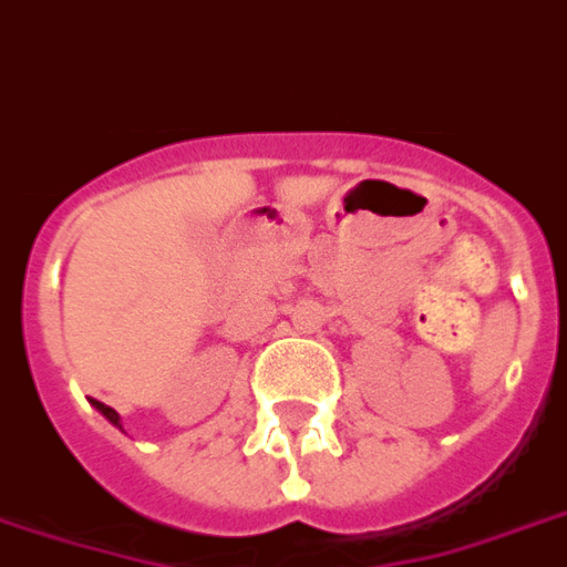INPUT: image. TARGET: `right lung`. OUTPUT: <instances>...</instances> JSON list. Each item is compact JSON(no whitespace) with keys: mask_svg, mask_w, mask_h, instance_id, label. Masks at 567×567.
<instances>
[{"mask_svg":"<svg viewBox=\"0 0 567 567\" xmlns=\"http://www.w3.org/2000/svg\"><path fill=\"white\" fill-rule=\"evenodd\" d=\"M92 405H95V409H99V412H102L104 417L113 423V426H116V430H123V421H120V414L113 412L111 405H104V402H99V400H92Z\"/></svg>","mask_w":567,"mask_h":567,"instance_id":"right-lung-1","label":"right lung"}]
</instances>
